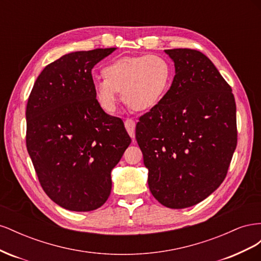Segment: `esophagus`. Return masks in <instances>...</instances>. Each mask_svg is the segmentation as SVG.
Here are the masks:
<instances>
[{
	"instance_id": "obj_1",
	"label": "esophagus",
	"mask_w": 261,
	"mask_h": 261,
	"mask_svg": "<svg viewBox=\"0 0 261 261\" xmlns=\"http://www.w3.org/2000/svg\"><path fill=\"white\" fill-rule=\"evenodd\" d=\"M135 121L132 120V118H126L125 120V127H126V130H127V133L129 134V136L134 139L135 138Z\"/></svg>"
}]
</instances>
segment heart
Listing matches in <instances>:
<instances>
[{
  "mask_svg": "<svg viewBox=\"0 0 261 261\" xmlns=\"http://www.w3.org/2000/svg\"><path fill=\"white\" fill-rule=\"evenodd\" d=\"M103 78L94 82V94L107 113L117 107V92L134 111H148L159 106L172 82V67L154 54L115 59L102 68Z\"/></svg>",
  "mask_w": 261,
  "mask_h": 261,
  "instance_id": "obj_1",
  "label": "heart"
}]
</instances>
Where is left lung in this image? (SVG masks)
<instances>
[{"label": "left lung", "instance_id": "left-lung-1", "mask_svg": "<svg viewBox=\"0 0 261 261\" xmlns=\"http://www.w3.org/2000/svg\"><path fill=\"white\" fill-rule=\"evenodd\" d=\"M175 76L161 103L139 118L136 139L148 185L163 206L183 209L224 180L238 144L232 88L203 53L165 50Z\"/></svg>", "mask_w": 261, "mask_h": 261}]
</instances>
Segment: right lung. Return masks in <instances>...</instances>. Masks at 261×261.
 Listing matches in <instances>:
<instances>
[{"label":"right lung","instance_id":"obj_1","mask_svg":"<svg viewBox=\"0 0 261 261\" xmlns=\"http://www.w3.org/2000/svg\"><path fill=\"white\" fill-rule=\"evenodd\" d=\"M113 51L63 55L44 67L28 98V153L45 194L67 210H96L108 200L111 171L132 141L94 94L91 69Z\"/></svg>","mask_w":261,"mask_h":261}]
</instances>
